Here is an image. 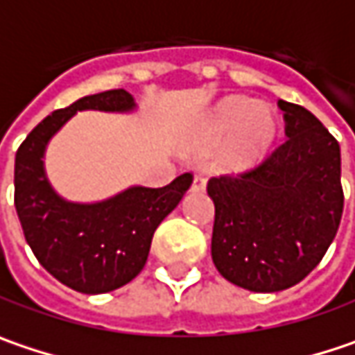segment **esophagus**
<instances>
[{
    "instance_id": "esophagus-1",
    "label": "esophagus",
    "mask_w": 355,
    "mask_h": 355,
    "mask_svg": "<svg viewBox=\"0 0 355 355\" xmlns=\"http://www.w3.org/2000/svg\"><path fill=\"white\" fill-rule=\"evenodd\" d=\"M206 190V180H204V175H193V180H191V191H204Z\"/></svg>"
}]
</instances>
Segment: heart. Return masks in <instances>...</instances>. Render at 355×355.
I'll list each match as a JSON object with an SVG mask.
<instances>
[{"label":"heart","mask_w":355,"mask_h":355,"mask_svg":"<svg viewBox=\"0 0 355 355\" xmlns=\"http://www.w3.org/2000/svg\"><path fill=\"white\" fill-rule=\"evenodd\" d=\"M275 116L265 105L246 103L244 98L222 101L206 119L196 153L206 155L224 145L220 155L222 169H244L252 165L275 139Z\"/></svg>","instance_id":"1"}]
</instances>
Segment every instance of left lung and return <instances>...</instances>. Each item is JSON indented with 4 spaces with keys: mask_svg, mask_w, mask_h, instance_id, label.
Segmentation results:
<instances>
[{
    "mask_svg": "<svg viewBox=\"0 0 355 355\" xmlns=\"http://www.w3.org/2000/svg\"><path fill=\"white\" fill-rule=\"evenodd\" d=\"M287 141L263 164L208 182L212 261L254 293L303 281L334 242L343 212L340 143L307 109L279 101Z\"/></svg>",
    "mask_w": 355,
    "mask_h": 355,
    "instance_id": "1",
    "label": "left lung"
}]
</instances>
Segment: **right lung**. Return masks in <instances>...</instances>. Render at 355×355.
Listing matches in <instances>:
<instances>
[{
    "mask_svg": "<svg viewBox=\"0 0 355 355\" xmlns=\"http://www.w3.org/2000/svg\"><path fill=\"white\" fill-rule=\"evenodd\" d=\"M87 109L125 113L135 109V101L127 90H105L48 114L15 153L13 202L40 265L66 287L98 295L139 275L155 228L188 191L191 173H182L164 188L133 186L96 204L62 200L48 184L42 157L52 135L76 111Z\"/></svg>",
    "mask_w": 355,
    "mask_h": 355,
    "instance_id": "right-lung-1",
    "label": "right lung"
}]
</instances>
